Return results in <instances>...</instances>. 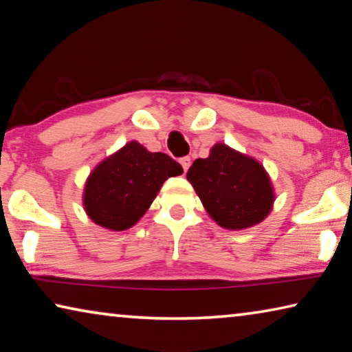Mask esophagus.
Wrapping results in <instances>:
<instances>
[{
    "label": "esophagus",
    "instance_id": "1",
    "mask_svg": "<svg viewBox=\"0 0 352 352\" xmlns=\"http://www.w3.org/2000/svg\"><path fill=\"white\" fill-rule=\"evenodd\" d=\"M178 162H180V164H182V168H183L184 172H186V170L189 169V166H190V158H189V157H182L180 160H178Z\"/></svg>",
    "mask_w": 352,
    "mask_h": 352
}]
</instances>
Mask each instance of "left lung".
I'll return each mask as SVG.
<instances>
[{
	"label": "left lung",
	"instance_id": "8db88e82",
	"mask_svg": "<svg viewBox=\"0 0 352 352\" xmlns=\"http://www.w3.org/2000/svg\"><path fill=\"white\" fill-rule=\"evenodd\" d=\"M186 178L216 222L228 230L259 223L272 210L273 189L264 168L225 144L197 158Z\"/></svg>",
	"mask_w": 352,
	"mask_h": 352
}]
</instances>
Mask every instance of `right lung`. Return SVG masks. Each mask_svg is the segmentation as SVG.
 <instances>
[{"label": "right lung", "instance_id": "obj_1", "mask_svg": "<svg viewBox=\"0 0 352 352\" xmlns=\"http://www.w3.org/2000/svg\"><path fill=\"white\" fill-rule=\"evenodd\" d=\"M183 174L169 155L148 152L138 142H129L93 170L85 186L83 205L94 222L122 231L144 216L162 184Z\"/></svg>", "mask_w": 352, "mask_h": 352}]
</instances>
